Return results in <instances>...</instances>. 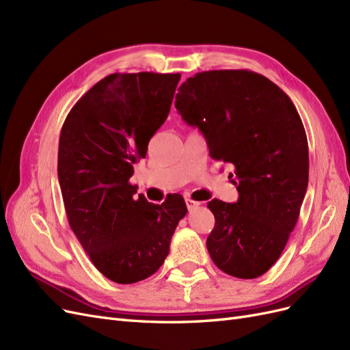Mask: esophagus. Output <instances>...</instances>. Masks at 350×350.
<instances>
[{
  "mask_svg": "<svg viewBox=\"0 0 350 350\" xmlns=\"http://www.w3.org/2000/svg\"><path fill=\"white\" fill-rule=\"evenodd\" d=\"M185 203H187L188 210H193V208H196V207H198L201 204V203H198V201H194V200H191L189 197L185 198Z\"/></svg>",
  "mask_w": 350,
  "mask_h": 350,
  "instance_id": "34e87169",
  "label": "esophagus"
}]
</instances>
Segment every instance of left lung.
<instances>
[{
	"instance_id": "left-lung-1",
	"label": "left lung",
	"mask_w": 350,
	"mask_h": 350,
	"mask_svg": "<svg viewBox=\"0 0 350 350\" xmlns=\"http://www.w3.org/2000/svg\"><path fill=\"white\" fill-rule=\"evenodd\" d=\"M175 108L204 135L211 159L235 166L237 203L207 204L216 220L210 257L230 276L256 279L279 260L308 187L301 116L279 86L248 70L197 72L178 89Z\"/></svg>"
}]
</instances>
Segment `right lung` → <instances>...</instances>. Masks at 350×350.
<instances>
[{
    "mask_svg": "<svg viewBox=\"0 0 350 350\" xmlns=\"http://www.w3.org/2000/svg\"><path fill=\"white\" fill-rule=\"evenodd\" d=\"M181 74H109L74 105L62 125L58 181L68 224L105 278L130 284L162 266L181 196L153 204L135 197L134 163L171 111Z\"/></svg>",
    "mask_w": 350,
    "mask_h": 350,
    "instance_id": "1",
    "label": "right lung"
}]
</instances>
